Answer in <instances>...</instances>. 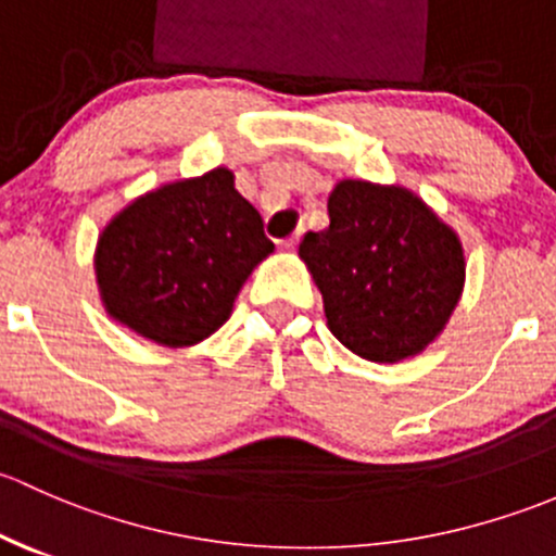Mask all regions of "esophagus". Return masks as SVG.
<instances>
[{"label": "esophagus", "mask_w": 556, "mask_h": 556, "mask_svg": "<svg viewBox=\"0 0 556 556\" xmlns=\"http://www.w3.org/2000/svg\"><path fill=\"white\" fill-rule=\"evenodd\" d=\"M300 236H302V227H300V230H296L294 236H291V238L280 240V245H283L286 251H294V249H296V243H300Z\"/></svg>", "instance_id": "esophagus-1"}]
</instances>
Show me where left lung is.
<instances>
[{
    "label": "left lung",
    "mask_w": 556,
    "mask_h": 556,
    "mask_svg": "<svg viewBox=\"0 0 556 556\" xmlns=\"http://www.w3.org/2000/svg\"><path fill=\"white\" fill-rule=\"evenodd\" d=\"M300 256L324 296L331 334L377 364L426 351L466 283L452 227L415 192L358 179L331 190L329 227L307 232Z\"/></svg>",
    "instance_id": "left-lung-1"
}]
</instances>
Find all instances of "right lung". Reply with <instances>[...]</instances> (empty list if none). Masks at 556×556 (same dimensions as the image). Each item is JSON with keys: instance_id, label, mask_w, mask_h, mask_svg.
I'll use <instances>...</instances> for the list:
<instances>
[{"instance_id": "right-lung-1", "label": "right lung", "mask_w": 556, "mask_h": 556, "mask_svg": "<svg viewBox=\"0 0 556 556\" xmlns=\"http://www.w3.org/2000/svg\"><path fill=\"white\" fill-rule=\"evenodd\" d=\"M273 251L232 170L214 168L125 205L99 236L93 267L109 316L157 345L187 348L230 318Z\"/></svg>"}]
</instances>
